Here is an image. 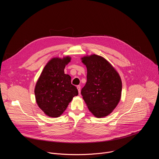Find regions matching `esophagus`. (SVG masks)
Wrapping results in <instances>:
<instances>
[{"instance_id": "1", "label": "esophagus", "mask_w": 159, "mask_h": 159, "mask_svg": "<svg viewBox=\"0 0 159 159\" xmlns=\"http://www.w3.org/2000/svg\"><path fill=\"white\" fill-rule=\"evenodd\" d=\"M77 90H78L79 94H80V85H77Z\"/></svg>"}]
</instances>
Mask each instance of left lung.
I'll return each mask as SVG.
<instances>
[{
  "label": "left lung",
  "mask_w": 159,
  "mask_h": 159,
  "mask_svg": "<svg viewBox=\"0 0 159 159\" xmlns=\"http://www.w3.org/2000/svg\"><path fill=\"white\" fill-rule=\"evenodd\" d=\"M87 67V82L81 94L96 118L108 116L120 101L122 82L118 72L104 58L95 54L81 58Z\"/></svg>",
  "instance_id": "1"
}]
</instances>
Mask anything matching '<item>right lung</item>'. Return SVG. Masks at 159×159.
I'll return each mask as SVG.
<instances>
[{
	"label": "right lung",
	"mask_w": 159,
	"mask_h": 159,
	"mask_svg": "<svg viewBox=\"0 0 159 159\" xmlns=\"http://www.w3.org/2000/svg\"><path fill=\"white\" fill-rule=\"evenodd\" d=\"M70 60L69 56L52 58L44 67L36 84V103L49 117L61 116L73 98L78 95V90L71 84V77L64 72L65 66Z\"/></svg>",
	"instance_id": "right-lung-1"
}]
</instances>
